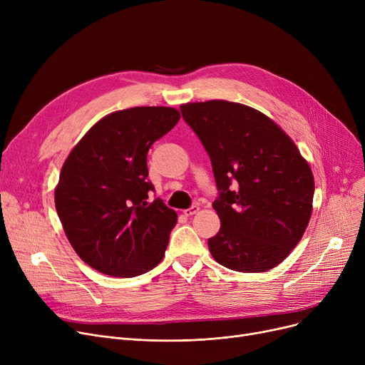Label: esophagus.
<instances>
[{
    "label": "esophagus",
    "mask_w": 365,
    "mask_h": 365,
    "mask_svg": "<svg viewBox=\"0 0 365 365\" xmlns=\"http://www.w3.org/2000/svg\"><path fill=\"white\" fill-rule=\"evenodd\" d=\"M198 210H200V207L195 204V205H192V207H189V208L183 210V213H185V216H192V215L198 213Z\"/></svg>",
    "instance_id": "1"
}]
</instances>
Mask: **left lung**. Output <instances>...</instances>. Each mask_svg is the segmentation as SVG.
Returning a JSON list of instances; mask_svg holds the SVG:
<instances>
[{
    "label": "left lung",
    "mask_w": 365,
    "mask_h": 365,
    "mask_svg": "<svg viewBox=\"0 0 365 365\" xmlns=\"http://www.w3.org/2000/svg\"><path fill=\"white\" fill-rule=\"evenodd\" d=\"M210 155L219 197V232L208 238L217 263L238 272L279 264L309 223L314 175L294 142L257 109L227 101L180 106Z\"/></svg>",
    "instance_id": "obj_1"
}]
</instances>
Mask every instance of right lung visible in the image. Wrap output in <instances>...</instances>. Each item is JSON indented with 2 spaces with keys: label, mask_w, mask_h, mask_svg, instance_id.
<instances>
[{
  "label": "right lung",
  "mask_w": 365,
  "mask_h": 365,
  "mask_svg": "<svg viewBox=\"0 0 365 365\" xmlns=\"http://www.w3.org/2000/svg\"><path fill=\"white\" fill-rule=\"evenodd\" d=\"M179 120V110L165 106L117 110L71 150L54 204L73 250L93 269L131 278L163 260L178 215L160 198L146 201L153 190L146 157Z\"/></svg>",
  "instance_id": "obj_1"
}]
</instances>
